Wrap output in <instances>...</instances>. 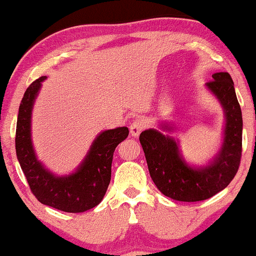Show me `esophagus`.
Wrapping results in <instances>:
<instances>
[{
	"instance_id": "1",
	"label": "esophagus",
	"mask_w": 256,
	"mask_h": 256,
	"mask_svg": "<svg viewBox=\"0 0 256 256\" xmlns=\"http://www.w3.org/2000/svg\"><path fill=\"white\" fill-rule=\"evenodd\" d=\"M146 120L144 119L138 118V119L134 120V122L130 125V132H131L132 136H134V137L140 136V132H142L143 128H146Z\"/></svg>"
}]
</instances>
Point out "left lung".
Returning <instances> with one entry per match:
<instances>
[{
	"mask_svg": "<svg viewBox=\"0 0 256 256\" xmlns=\"http://www.w3.org/2000/svg\"><path fill=\"white\" fill-rule=\"evenodd\" d=\"M206 89L218 100L224 112L222 144L216 154L204 166L185 160L179 140L148 128L140 134L150 177L164 195L183 202L204 201L225 189L238 171L242 154V112L234 84L228 72L214 73ZM161 130H174L168 122H160Z\"/></svg>",
	"mask_w": 256,
	"mask_h": 256,
	"instance_id": "8db88e82",
	"label": "left lung"
}]
</instances>
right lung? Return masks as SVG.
Masks as SVG:
<instances>
[{"label": "right lung", "mask_w": 256, "mask_h": 256, "mask_svg": "<svg viewBox=\"0 0 256 256\" xmlns=\"http://www.w3.org/2000/svg\"><path fill=\"white\" fill-rule=\"evenodd\" d=\"M46 77L28 88L19 107L16 134V158L31 192L40 204L68 213H83L104 198L110 182L112 160L116 146L128 136V128L104 130L96 136L86 155L72 173L58 176L38 160L32 143L34 104Z\"/></svg>", "instance_id": "obj_1"}]
</instances>
